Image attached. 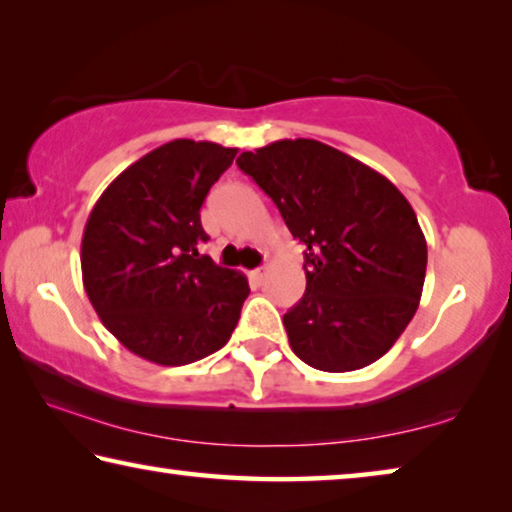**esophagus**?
<instances>
[{
  "label": "esophagus",
  "mask_w": 512,
  "mask_h": 512,
  "mask_svg": "<svg viewBox=\"0 0 512 512\" xmlns=\"http://www.w3.org/2000/svg\"><path fill=\"white\" fill-rule=\"evenodd\" d=\"M264 277H266V268H255V271H250V280L255 284H262Z\"/></svg>",
  "instance_id": "34e87169"
}]
</instances>
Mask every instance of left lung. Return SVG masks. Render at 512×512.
<instances>
[{
    "label": "left lung",
    "mask_w": 512,
    "mask_h": 512,
    "mask_svg": "<svg viewBox=\"0 0 512 512\" xmlns=\"http://www.w3.org/2000/svg\"><path fill=\"white\" fill-rule=\"evenodd\" d=\"M307 246V289L284 314L307 366L350 372L393 348L420 305L427 241L411 203L368 164L316 140L237 158Z\"/></svg>",
    "instance_id": "left-lung-1"
}]
</instances>
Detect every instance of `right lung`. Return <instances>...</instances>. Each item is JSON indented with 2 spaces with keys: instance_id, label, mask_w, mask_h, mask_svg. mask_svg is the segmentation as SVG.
Segmentation results:
<instances>
[{
  "instance_id": "right-lung-1",
  "label": "right lung",
  "mask_w": 512,
  "mask_h": 512,
  "mask_svg": "<svg viewBox=\"0 0 512 512\" xmlns=\"http://www.w3.org/2000/svg\"><path fill=\"white\" fill-rule=\"evenodd\" d=\"M237 149L173 140L133 162L92 207L81 241L83 287L108 332L158 366L221 350L250 287L198 246L201 207Z\"/></svg>"
}]
</instances>
